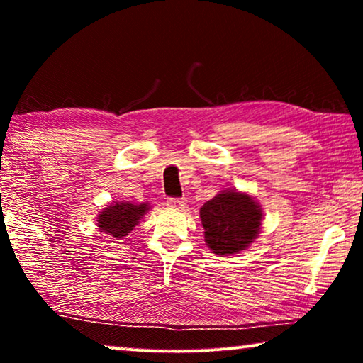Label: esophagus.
I'll list each match as a JSON object with an SVG mask.
<instances>
[{
  "label": "esophagus",
  "instance_id": "1",
  "mask_svg": "<svg viewBox=\"0 0 363 363\" xmlns=\"http://www.w3.org/2000/svg\"><path fill=\"white\" fill-rule=\"evenodd\" d=\"M187 200L186 199H168L167 200V205L171 208H176V210H182V208H186Z\"/></svg>",
  "mask_w": 363,
  "mask_h": 363
}]
</instances>
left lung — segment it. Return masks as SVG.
I'll use <instances>...</instances> for the list:
<instances>
[{
  "label": "left lung",
  "mask_w": 363,
  "mask_h": 363,
  "mask_svg": "<svg viewBox=\"0 0 363 363\" xmlns=\"http://www.w3.org/2000/svg\"><path fill=\"white\" fill-rule=\"evenodd\" d=\"M200 218L208 248L214 255L230 256L257 237L262 211L250 195L223 190L200 208Z\"/></svg>",
  "instance_id": "1"
}]
</instances>
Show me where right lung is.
I'll return each instance as SVG.
<instances>
[{"label":"right lung","mask_w":363,"mask_h":363,"mask_svg":"<svg viewBox=\"0 0 363 363\" xmlns=\"http://www.w3.org/2000/svg\"><path fill=\"white\" fill-rule=\"evenodd\" d=\"M147 210H149V205L145 203L133 205L128 201H116L102 210L97 218V227L110 237L125 238L139 224Z\"/></svg>","instance_id":"right-lung-1"}]
</instances>
